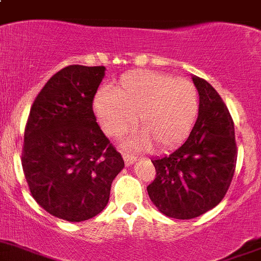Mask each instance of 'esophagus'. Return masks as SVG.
Listing matches in <instances>:
<instances>
[{"label": "esophagus", "mask_w": 261, "mask_h": 261, "mask_svg": "<svg viewBox=\"0 0 261 261\" xmlns=\"http://www.w3.org/2000/svg\"><path fill=\"white\" fill-rule=\"evenodd\" d=\"M123 158H124V162H125L126 167L132 166L136 160H137V158L133 156V155H130V154H128V152H123Z\"/></svg>", "instance_id": "1"}]
</instances>
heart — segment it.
<instances>
[{
    "label": "heart",
    "instance_id": "heart-1",
    "mask_svg": "<svg viewBox=\"0 0 261 261\" xmlns=\"http://www.w3.org/2000/svg\"><path fill=\"white\" fill-rule=\"evenodd\" d=\"M93 110L102 130L123 137L133 126L141 130L125 141L129 149H167L190 133L199 110L195 85L167 73L136 70L121 76L116 87L99 90Z\"/></svg>",
    "mask_w": 261,
    "mask_h": 261
}]
</instances>
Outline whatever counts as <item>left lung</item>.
Instances as JSON below:
<instances>
[{"label": "left lung", "instance_id": "8db88e82", "mask_svg": "<svg viewBox=\"0 0 261 261\" xmlns=\"http://www.w3.org/2000/svg\"><path fill=\"white\" fill-rule=\"evenodd\" d=\"M199 111L188 140L169 155L152 159L156 171L147 193L168 217L189 220L216 207L233 180L237 164L234 123L211 84L198 76Z\"/></svg>", "mask_w": 261, "mask_h": 261}]
</instances>
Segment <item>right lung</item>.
Segmentation results:
<instances>
[{
    "mask_svg": "<svg viewBox=\"0 0 261 261\" xmlns=\"http://www.w3.org/2000/svg\"><path fill=\"white\" fill-rule=\"evenodd\" d=\"M105 71L80 64L62 68L38 93L25 124L21 166L31 194L66 221L97 216L124 168L93 112Z\"/></svg>",
    "mask_w": 261,
    "mask_h": 261,
    "instance_id": "add662e5",
    "label": "right lung"
}]
</instances>
